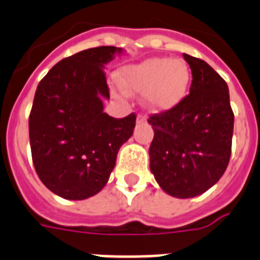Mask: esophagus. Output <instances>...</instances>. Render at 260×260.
Instances as JSON below:
<instances>
[{
  "label": "esophagus",
  "mask_w": 260,
  "mask_h": 260,
  "mask_svg": "<svg viewBox=\"0 0 260 260\" xmlns=\"http://www.w3.org/2000/svg\"><path fill=\"white\" fill-rule=\"evenodd\" d=\"M143 122H146V118L142 114L137 115V123H143Z\"/></svg>",
  "instance_id": "1"
}]
</instances>
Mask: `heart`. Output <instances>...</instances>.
<instances>
[{"label":"heart","mask_w":260,"mask_h":260,"mask_svg":"<svg viewBox=\"0 0 260 260\" xmlns=\"http://www.w3.org/2000/svg\"><path fill=\"white\" fill-rule=\"evenodd\" d=\"M118 79L127 91L143 93L147 109L164 113L175 109L186 98L191 73L181 59L149 58L122 69Z\"/></svg>","instance_id":"heart-1"}]
</instances>
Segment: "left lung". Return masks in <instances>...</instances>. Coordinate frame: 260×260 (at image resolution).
<instances>
[{"mask_svg":"<svg viewBox=\"0 0 260 260\" xmlns=\"http://www.w3.org/2000/svg\"><path fill=\"white\" fill-rule=\"evenodd\" d=\"M183 58L191 69L190 94L173 110L149 118L154 130L149 155L160 188L186 199L207 191L226 171L234 113L226 81L207 62Z\"/></svg>","mask_w":260,"mask_h":260,"instance_id":"8db88e82","label":"left lung"}]
</instances>
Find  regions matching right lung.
I'll use <instances>...</instances> for the list:
<instances>
[{
	"label": "right lung",
	"mask_w": 260,
	"mask_h": 260,
	"mask_svg": "<svg viewBox=\"0 0 260 260\" xmlns=\"http://www.w3.org/2000/svg\"><path fill=\"white\" fill-rule=\"evenodd\" d=\"M122 51L115 46L79 51L38 83L29 117L31 158L41 182L61 198L98 194L134 132V113L121 119L104 113V100L110 98L104 68Z\"/></svg>",
	"instance_id": "right-lung-1"
}]
</instances>
